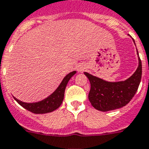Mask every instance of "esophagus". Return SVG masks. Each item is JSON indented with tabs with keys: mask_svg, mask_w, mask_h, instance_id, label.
<instances>
[{
	"mask_svg": "<svg viewBox=\"0 0 149 149\" xmlns=\"http://www.w3.org/2000/svg\"><path fill=\"white\" fill-rule=\"evenodd\" d=\"M77 69H78V71H80V72H82V71H84V69H85V66L84 65H82V64H80V65H78L77 66Z\"/></svg>",
	"mask_w": 149,
	"mask_h": 149,
	"instance_id": "esophagus-1",
	"label": "esophagus"
}]
</instances>
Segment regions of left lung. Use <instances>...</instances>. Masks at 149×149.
I'll list each match as a JSON object with an SVG mask.
<instances>
[{
	"instance_id": "1",
	"label": "left lung",
	"mask_w": 149,
	"mask_h": 149,
	"mask_svg": "<svg viewBox=\"0 0 149 149\" xmlns=\"http://www.w3.org/2000/svg\"><path fill=\"white\" fill-rule=\"evenodd\" d=\"M135 43V41H134ZM139 55V52L137 51ZM141 59L139 56V66L130 78L125 81L117 82L106 81L88 72H84L91 83V89L88 99L91 105L101 111L115 110L125 106L139 88L141 81Z\"/></svg>"
}]
</instances>
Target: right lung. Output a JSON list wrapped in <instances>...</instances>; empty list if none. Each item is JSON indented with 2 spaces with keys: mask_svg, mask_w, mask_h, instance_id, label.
I'll list each match as a JSON object with an SVG mask.
<instances>
[{
  "mask_svg": "<svg viewBox=\"0 0 149 149\" xmlns=\"http://www.w3.org/2000/svg\"><path fill=\"white\" fill-rule=\"evenodd\" d=\"M75 74V71L68 74L64 78L60 85L58 87V88L56 89L52 95H49L48 97L42 100V101L34 102V103H27V102H21V101L17 99L16 97H14V100L23 108L30 111L31 112L34 113V114H45V113L52 112V111L59 108L61 104L63 99H64L65 91L66 86H67L68 82L71 79V77Z\"/></svg>",
  "mask_w": 149,
  "mask_h": 149,
  "instance_id": "right-lung-1",
  "label": "right lung"
}]
</instances>
